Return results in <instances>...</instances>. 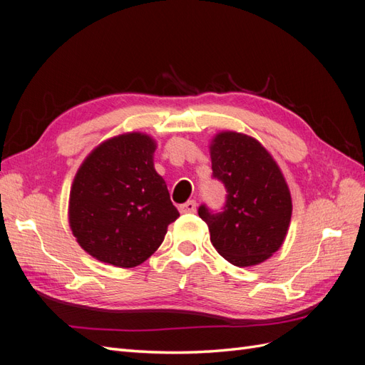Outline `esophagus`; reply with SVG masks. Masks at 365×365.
Returning a JSON list of instances; mask_svg holds the SVG:
<instances>
[{
  "instance_id": "esophagus-1",
  "label": "esophagus",
  "mask_w": 365,
  "mask_h": 365,
  "mask_svg": "<svg viewBox=\"0 0 365 365\" xmlns=\"http://www.w3.org/2000/svg\"><path fill=\"white\" fill-rule=\"evenodd\" d=\"M180 212L181 213H195L196 212V202L192 200V201H187V202L181 204Z\"/></svg>"
}]
</instances>
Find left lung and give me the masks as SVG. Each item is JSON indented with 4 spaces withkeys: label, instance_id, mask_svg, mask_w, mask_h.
Listing matches in <instances>:
<instances>
[{
    "label": "left lung",
    "instance_id": "8db88e82",
    "mask_svg": "<svg viewBox=\"0 0 365 365\" xmlns=\"http://www.w3.org/2000/svg\"><path fill=\"white\" fill-rule=\"evenodd\" d=\"M213 178L227 189L222 212L204 204L197 215L208 225L217 252L236 267L269 259L288 233L292 201L284 176L260 143L240 132L224 130L210 145Z\"/></svg>",
    "mask_w": 365,
    "mask_h": 365
}]
</instances>
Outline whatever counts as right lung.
<instances>
[{
  "label": "right lung",
  "instance_id": "1",
  "mask_svg": "<svg viewBox=\"0 0 365 365\" xmlns=\"http://www.w3.org/2000/svg\"><path fill=\"white\" fill-rule=\"evenodd\" d=\"M157 143L128 132L98 145L77 170L70 192V227L97 260L134 268L163 244L180 216L153 168Z\"/></svg>",
  "mask_w": 365,
  "mask_h": 365
}]
</instances>
